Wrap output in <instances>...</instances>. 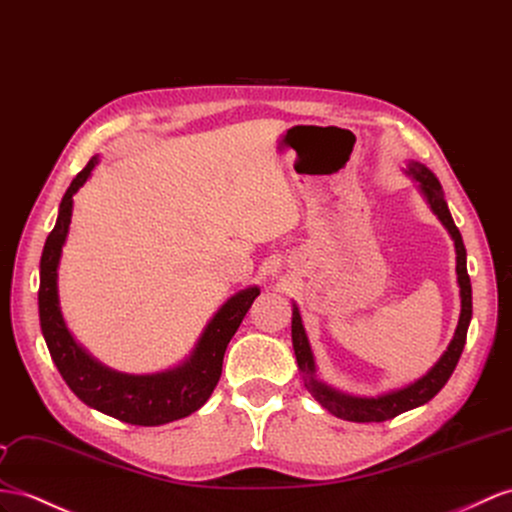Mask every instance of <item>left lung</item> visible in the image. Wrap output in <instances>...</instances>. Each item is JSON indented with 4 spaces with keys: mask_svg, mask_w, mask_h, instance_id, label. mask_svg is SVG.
Instances as JSON below:
<instances>
[{
    "mask_svg": "<svg viewBox=\"0 0 512 512\" xmlns=\"http://www.w3.org/2000/svg\"><path fill=\"white\" fill-rule=\"evenodd\" d=\"M409 173L419 181V188H422L426 201L430 203V209L437 214V218L443 222V227L450 231L452 240H454L456 274H458V285H461V318H458L454 339L450 342L448 350H445V355L424 378H419L417 383L404 387L400 391H391V393H387V396H381V398H352V396H344V393H337V391L329 389L313 378V372H316V363H313V355H311V348H309L307 335L303 329V320H300L298 307H294L292 344H294L298 368L305 374V385L311 391V396L316 398L326 411L333 413L335 417L348 419V422H387V419L398 417L404 411H411V409H415V406L426 404L428 400L437 396L445 383H448V378L452 376L456 363H458V359H461L463 348H465L467 329L471 322V281L467 274V253H465L461 231H458L454 225L448 203H445V199H443V190H441L439 179L419 162L409 164Z\"/></svg>",
    "mask_w": 512,
    "mask_h": 512,
    "instance_id": "8db88e82",
    "label": "left lung"
}]
</instances>
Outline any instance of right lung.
<instances>
[{"instance_id": "obj_1", "label": "right lung", "mask_w": 512, "mask_h": 512, "mask_svg": "<svg viewBox=\"0 0 512 512\" xmlns=\"http://www.w3.org/2000/svg\"><path fill=\"white\" fill-rule=\"evenodd\" d=\"M95 164L97 157L77 173L69 190L64 192L56 227L47 235L43 248L38 313H41V329L49 355L54 359L64 383L93 409L134 426H160L175 422V419L201 409L207 398L212 396L222 374L225 350L248 309H251L253 300L259 296V290L248 287V290L227 300L214 320L207 324L192 357L175 370L153 376H127L103 368L101 363L90 359L73 342L62 320L58 307V261L71 225L73 194L84 186Z\"/></svg>"}]
</instances>
